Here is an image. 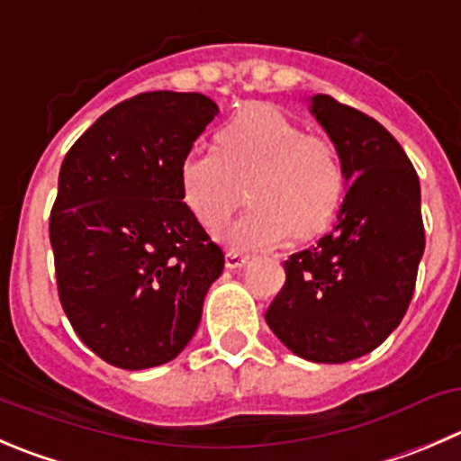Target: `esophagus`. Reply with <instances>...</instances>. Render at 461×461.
<instances>
[{"instance_id": "obj_1", "label": "esophagus", "mask_w": 461, "mask_h": 461, "mask_svg": "<svg viewBox=\"0 0 461 461\" xmlns=\"http://www.w3.org/2000/svg\"><path fill=\"white\" fill-rule=\"evenodd\" d=\"M245 263H248V257H243V254H239V252L225 254V266L231 267V270H236V267H243Z\"/></svg>"}]
</instances>
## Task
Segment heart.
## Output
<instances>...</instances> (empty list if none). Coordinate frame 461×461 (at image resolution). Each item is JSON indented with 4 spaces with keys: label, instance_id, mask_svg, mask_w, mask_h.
I'll use <instances>...</instances> for the list:
<instances>
[{
    "label": "heart",
    "instance_id": "1",
    "mask_svg": "<svg viewBox=\"0 0 461 461\" xmlns=\"http://www.w3.org/2000/svg\"><path fill=\"white\" fill-rule=\"evenodd\" d=\"M249 185L257 209L227 231L234 249H267L290 234L306 240L333 221L344 173L333 144L311 135L267 103H249L216 132V150L180 164L182 200L207 231H218L243 203Z\"/></svg>",
    "mask_w": 461,
    "mask_h": 461
}]
</instances>
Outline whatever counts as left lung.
I'll list each match as a JSON object with an SVG mask.
<instances>
[{
	"label": "left lung",
	"instance_id": "obj_1",
	"mask_svg": "<svg viewBox=\"0 0 461 461\" xmlns=\"http://www.w3.org/2000/svg\"><path fill=\"white\" fill-rule=\"evenodd\" d=\"M311 114L349 186L333 230L284 263L266 321L299 358L349 363L385 342L408 311L426 248L421 186L376 119L326 94L311 98Z\"/></svg>",
	"mask_w": 461,
	"mask_h": 461
}]
</instances>
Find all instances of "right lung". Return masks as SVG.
Listing matches in <instances>:
<instances>
[{
  "label": "right lung",
  "instance_id": "add662e5",
  "mask_svg": "<svg viewBox=\"0 0 461 461\" xmlns=\"http://www.w3.org/2000/svg\"><path fill=\"white\" fill-rule=\"evenodd\" d=\"M218 114L198 92H146L78 137L49 221L65 315L119 369L168 363L194 338L225 254L182 203L180 164Z\"/></svg>",
  "mask_w": 461,
  "mask_h": 461
}]
</instances>
